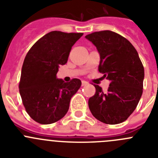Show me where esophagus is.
Here are the masks:
<instances>
[{
    "instance_id": "1",
    "label": "esophagus",
    "mask_w": 158,
    "mask_h": 158,
    "mask_svg": "<svg viewBox=\"0 0 158 158\" xmlns=\"http://www.w3.org/2000/svg\"><path fill=\"white\" fill-rule=\"evenodd\" d=\"M88 82L86 81H82V86H85V85H88Z\"/></svg>"
}]
</instances>
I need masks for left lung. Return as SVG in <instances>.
<instances>
[{"mask_svg":"<svg viewBox=\"0 0 158 158\" xmlns=\"http://www.w3.org/2000/svg\"><path fill=\"white\" fill-rule=\"evenodd\" d=\"M100 53L99 72L110 81L104 93L94 85L96 93L89 100L93 116L107 124L124 122L140 100L144 67L134 46L126 38L111 31H100L85 36Z\"/></svg>","mask_w":158,"mask_h":158,"instance_id":"obj_1","label":"left lung"}]
</instances>
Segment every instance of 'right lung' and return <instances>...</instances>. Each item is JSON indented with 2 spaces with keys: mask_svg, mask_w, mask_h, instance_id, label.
<instances>
[{
  "mask_svg": "<svg viewBox=\"0 0 158 158\" xmlns=\"http://www.w3.org/2000/svg\"><path fill=\"white\" fill-rule=\"evenodd\" d=\"M83 33L54 31L40 38L31 47L23 61L19 84L22 102L31 118L41 124H51L63 118L70 99L81 85L57 79L60 65H65L74 43Z\"/></svg>",
  "mask_w": 158,
  "mask_h": 158,
  "instance_id": "add662e5",
  "label": "right lung"
}]
</instances>
